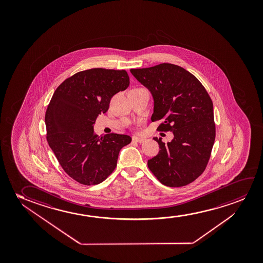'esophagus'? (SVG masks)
I'll list each match as a JSON object with an SVG mask.
<instances>
[{
	"label": "esophagus",
	"instance_id": "obj_1",
	"mask_svg": "<svg viewBox=\"0 0 263 263\" xmlns=\"http://www.w3.org/2000/svg\"><path fill=\"white\" fill-rule=\"evenodd\" d=\"M132 141L136 142V143H138V144H141V143L144 142V139L140 138V137H134L133 138H132Z\"/></svg>",
	"mask_w": 263,
	"mask_h": 263
}]
</instances>
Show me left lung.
I'll return each instance as SVG.
<instances>
[{
    "label": "left lung",
    "instance_id": "obj_1",
    "mask_svg": "<svg viewBox=\"0 0 263 263\" xmlns=\"http://www.w3.org/2000/svg\"><path fill=\"white\" fill-rule=\"evenodd\" d=\"M130 72L151 91L152 121H162L157 129L174 135L167 144L154 138L161 150L148 160V168L168 187L193 182L206 168L216 138L212 100L205 87L187 70L169 63Z\"/></svg>",
    "mask_w": 263,
    "mask_h": 263
}]
</instances>
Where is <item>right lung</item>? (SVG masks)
<instances>
[{"label":"right lung","instance_id":"right-lung-1","mask_svg":"<svg viewBox=\"0 0 263 263\" xmlns=\"http://www.w3.org/2000/svg\"><path fill=\"white\" fill-rule=\"evenodd\" d=\"M129 86L125 70L92 68L65 79L47 106V140L63 170L80 184L101 183L115 170L126 135L99 137L93 125L108 111L111 98Z\"/></svg>","mask_w":263,"mask_h":263}]
</instances>
